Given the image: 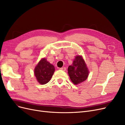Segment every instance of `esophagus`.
Returning a JSON list of instances; mask_svg holds the SVG:
<instances>
[{"label": "esophagus", "mask_w": 125, "mask_h": 125, "mask_svg": "<svg viewBox=\"0 0 125 125\" xmlns=\"http://www.w3.org/2000/svg\"><path fill=\"white\" fill-rule=\"evenodd\" d=\"M60 70H62L63 71H65L66 70V67H62L60 68Z\"/></svg>", "instance_id": "obj_1"}]
</instances>
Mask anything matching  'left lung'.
Here are the masks:
<instances>
[{"label":"left lung","instance_id":"8db88e82","mask_svg":"<svg viewBox=\"0 0 125 125\" xmlns=\"http://www.w3.org/2000/svg\"><path fill=\"white\" fill-rule=\"evenodd\" d=\"M71 81L74 84H78L84 81L89 75V70L82 56L78 55L74 60L73 65L68 68Z\"/></svg>","mask_w":125,"mask_h":125}]
</instances>
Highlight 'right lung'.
Returning <instances> with one entry per match:
<instances>
[{
	"mask_svg": "<svg viewBox=\"0 0 125 125\" xmlns=\"http://www.w3.org/2000/svg\"><path fill=\"white\" fill-rule=\"evenodd\" d=\"M55 70L54 66L46 59H42L34 69V74L37 81L41 84H46L51 80Z\"/></svg>",
	"mask_w": 125,
	"mask_h": 125,
	"instance_id": "add662e5",
	"label": "right lung"
}]
</instances>
